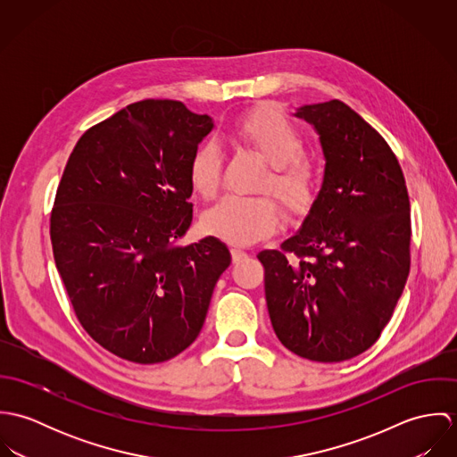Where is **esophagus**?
I'll return each mask as SVG.
<instances>
[{"mask_svg":"<svg viewBox=\"0 0 457 457\" xmlns=\"http://www.w3.org/2000/svg\"><path fill=\"white\" fill-rule=\"evenodd\" d=\"M246 255H248V252L245 248H241V246H234L232 248V259H234V262H239L241 259H245Z\"/></svg>","mask_w":457,"mask_h":457,"instance_id":"1","label":"esophagus"}]
</instances>
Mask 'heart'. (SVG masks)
Wrapping results in <instances>:
<instances>
[{"label":"heart","instance_id":"obj_1","mask_svg":"<svg viewBox=\"0 0 457 457\" xmlns=\"http://www.w3.org/2000/svg\"><path fill=\"white\" fill-rule=\"evenodd\" d=\"M234 142L253 149L269 163L262 188L287 207L301 211L319 181L315 160L301 151L303 135L278 109L267 107L246 116L234 130ZM223 179V153L212 140L200 144L190 160V181L200 195H216ZM207 232L230 243H253L281 225V211L269 196H223L204 216Z\"/></svg>","mask_w":457,"mask_h":457}]
</instances>
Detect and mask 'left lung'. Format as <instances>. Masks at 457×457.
Here are the masks:
<instances>
[{
    "label": "left lung",
    "instance_id": "left-lung-1",
    "mask_svg": "<svg viewBox=\"0 0 457 457\" xmlns=\"http://www.w3.org/2000/svg\"><path fill=\"white\" fill-rule=\"evenodd\" d=\"M326 158L324 181L281 250L257 257L278 339L299 357L341 362L389 324L410 272V200L384 137L339 100L303 105Z\"/></svg>",
    "mask_w": 457,
    "mask_h": 457
}]
</instances>
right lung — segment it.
<instances>
[{
	"mask_svg": "<svg viewBox=\"0 0 457 457\" xmlns=\"http://www.w3.org/2000/svg\"><path fill=\"white\" fill-rule=\"evenodd\" d=\"M212 129L181 102L144 100L86 131L66 162L51 214L56 267L86 332L125 361L187 350L232 262L212 236L176 246L194 218L190 160Z\"/></svg>",
	"mask_w": 457,
	"mask_h": 457,
	"instance_id": "1",
	"label": "right lung"
}]
</instances>
